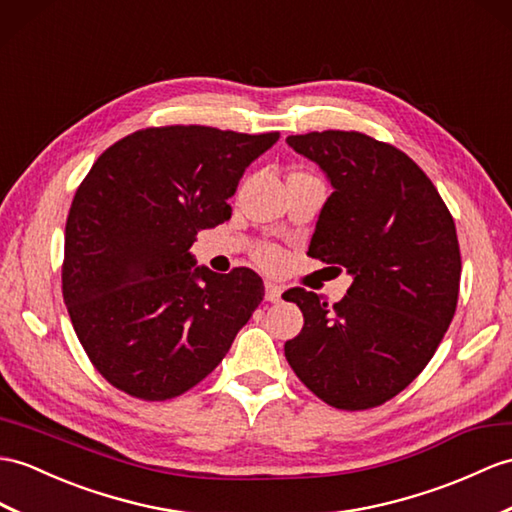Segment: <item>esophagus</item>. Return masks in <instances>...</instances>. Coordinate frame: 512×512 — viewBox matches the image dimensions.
<instances>
[{
  "instance_id": "34e87169",
  "label": "esophagus",
  "mask_w": 512,
  "mask_h": 512,
  "mask_svg": "<svg viewBox=\"0 0 512 512\" xmlns=\"http://www.w3.org/2000/svg\"><path fill=\"white\" fill-rule=\"evenodd\" d=\"M281 294H283V288H281L279 283L266 281V301L277 303V301H281Z\"/></svg>"
}]
</instances>
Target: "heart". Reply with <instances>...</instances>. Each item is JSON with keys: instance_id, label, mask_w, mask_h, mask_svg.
Wrapping results in <instances>:
<instances>
[{"instance_id": "1", "label": "heart", "mask_w": 512, "mask_h": 512, "mask_svg": "<svg viewBox=\"0 0 512 512\" xmlns=\"http://www.w3.org/2000/svg\"><path fill=\"white\" fill-rule=\"evenodd\" d=\"M257 259H259L264 266H268V268H277V266L281 264L283 257H281L279 248H275V246H264V248H259Z\"/></svg>"}]
</instances>
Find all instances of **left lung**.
Instances as JSON below:
<instances>
[{"label":"left lung","mask_w":512,"mask_h":512,"mask_svg":"<svg viewBox=\"0 0 512 512\" xmlns=\"http://www.w3.org/2000/svg\"><path fill=\"white\" fill-rule=\"evenodd\" d=\"M285 141L334 187L307 255L353 277L331 307L303 288L283 294L305 318L301 334L285 342V360L329 406H382L423 371L454 318L462 268L454 218L395 146L355 130Z\"/></svg>","instance_id":"1"}]
</instances>
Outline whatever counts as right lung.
Segmentation results:
<instances>
[{
	"instance_id": "1",
	"label": "right lung",
	"mask_w": 512,
	"mask_h": 512,
	"mask_svg": "<svg viewBox=\"0 0 512 512\" xmlns=\"http://www.w3.org/2000/svg\"><path fill=\"white\" fill-rule=\"evenodd\" d=\"M279 133L211 126L144 128L106 148L65 224L63 299L98 373L144 401L202 382L257 305L251 268H194L200 229L231 218L244 170Z\"/></svg>"
}]
</instances>
